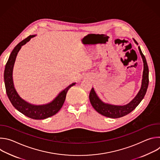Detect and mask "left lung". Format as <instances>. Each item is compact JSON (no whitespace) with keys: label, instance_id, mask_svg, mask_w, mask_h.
<instances>
[{"label":"left lung","instance_id":"obj_1","mask_svg":"<svg viewBox=\"0 0 160 160\" xmlns=\"http://www.w3.org/2000/svg\"><path fill=\"white\" fill-rule=\"evenodd\" d=\"M135 42L138 44L135 39ZM139 50L140 54L144 62V71L142 81V86L139 93L135 98L128 104L125 106H115L108 104H105L102 102L96 94L94 88L90 90L89 94V99L91 104L93 108L101 115L111 118H118L124 117L130 112H132L137 106L139 105L141 101L144 98L149 84V69L147 64V61L144 55L142 54L140 47L139 46Z\"/></svg>","mask_w":160,"mask_h":160}]
</instances>
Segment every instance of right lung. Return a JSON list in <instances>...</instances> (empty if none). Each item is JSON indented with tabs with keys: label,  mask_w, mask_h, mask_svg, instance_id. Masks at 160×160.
Wrapping results in <instances>:
<instances>
[{
	"label": "right lung",
	"mask_w": 160,
	"mask_h": 160,
	"mask_svg": "<svg viewBox=\"0 0 160 160\" xmlns=\"http://www.w3.org/2000/svg\"><path fill=\"white\" fill-rule=\"evenodd\" d=\"M33 37H35V35H30L25 39L22 40L12 50L6 64L4 77L6 93L12 106L22 114L30 118L35 120H42L56 115L60 110L65 101L68 89L73 86L75 83H73L66 87L61 93H59L52 102L48 104L42 106L32 105L22 99L19 96L14 87L12 81L13 66L18 52L22 45L25 44Z\"/></svg>",
	"instance_id": "1"
}]
</instances>
